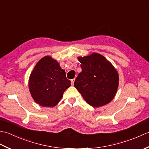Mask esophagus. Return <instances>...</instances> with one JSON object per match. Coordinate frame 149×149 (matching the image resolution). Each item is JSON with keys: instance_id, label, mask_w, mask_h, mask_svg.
Listing matches in <instances>:
<instances>
[{"instance_id": "1", "label": "esophagus", "mask_w": 149, "mask_h": 149, "mask_svg": "<svg viewBox=\"0 0 149 149\" xmlns=\"http://www.w3.org/2000/svg\"><path fill=\"white\" fill-rule=\"evenodd\" d=\"M74 81H75V79H72V80H71V84H72V86H73V85H74Z\"/></svg>"}]
</instances>
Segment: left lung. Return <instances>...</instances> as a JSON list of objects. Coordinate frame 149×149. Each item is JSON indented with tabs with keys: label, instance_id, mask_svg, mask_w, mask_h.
I'll return each mask as SVG.
<instances>
[{
	"label": "left lung",
	"instance_id": "8db88e82",
	"mask_svg": "<svg viewBox=\"0 0 149 149\" xmlns=\"http://www.w3.org/2000/svg\"><path fill=\"white\" fill-rule=\"evenodd\" d=\"M82 72L74 86L90 106L98 107L109 103L116 93L119 76L105 57L98 53L79 57Z\"/></svg>",
	"mask_w": 149,
	"mask_h": 149
}]
</instances>
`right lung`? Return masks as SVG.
Segmentation results:
<instances>
[{"label": "right lung", "mask_w": 149, "mask_h": 149, "mask_svg": "<svg viewBox=\"0 0 149 149\" xmlns=\"http://www.w3.org/2000/svg\"><path fill=\"white\" fill-rule=\"evenodd\" d=\"M71 86L64 70L56 60L45 56L34 66L29 80L31 96L43 107H54L61 99L65 91Z\"/></svg>", "instance_id": "add662e5"}]
</instances>
